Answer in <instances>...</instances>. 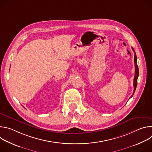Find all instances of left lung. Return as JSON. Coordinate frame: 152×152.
<instances>
[{"instance_id": "left-lung-1", "label": "left lung", "mask_w": 152, "mask_h": 152, "mask_svg": "<svg viewBox=\"0 0 152 152\" xmlns=\"http://www.w3.org/2000/svg\"><path fill=\"white\" fill-rule=\"evenodd\" d=\"M132 48V50L134 52V54H135V56H134V62H135V77H134V93L131 96V98L135 91V90H136V88H137V80H138V76H139V69H138V65H137V55H136V53L134 50V49ZM129 98V99H130Z\"/></svg>"}]
</instances>
